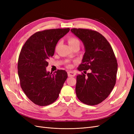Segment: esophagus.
I'll list each match as a JSON object with an SVG mask.
<instances>
[{"label":"esophagus","instance_id":"1","mask_svg":"<svg viewBox=\"0 0 134 134\" xmlns=\"http://www.w3.org/2000/svg\"><path fill=\"white\" fill-rule=\"evenodd\" d=\"M68 76H69V77H73L76 75V74H75V72H74L72 71H68Z\"/></svg>","mask_w":134,"mask_h":134}]
</instances>
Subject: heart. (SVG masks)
Masks as SVG:
<instances>
[{"label": "heart", "mask_w": 134, "mask_h": 134, "mask_svg": "<svg viewBox=\"0 0 134 134\" xmlns=\"http://www.w3.org/2000/svg\"><path fill=\"white\" fill-rule=\"evenodd\" d=\"M68 43L71 47L77 45V44H78V45H79V44H80V42L79 41V40L75 38V37H70L68 39ZM58 46H59V44H58L57 46H56V47H57Z\"/></svg>", "instance_id": "b5f03b06"}]
</instances>
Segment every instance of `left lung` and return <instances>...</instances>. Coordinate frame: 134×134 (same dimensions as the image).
I'll list each match as a JSON object with an SVG mask.
<instances>
[{
	"label": "left lung",
	"instance_id": "obj_1",
	"mask_svg": "<svg viewBox=\"0 0 134 134\" xmlns=\"http://www.w3.org/2000/svg\"><path fill=\"white\" fill-rule=\"evenodd\" d=\"M71 32L82 41L85 53L79 71L91 69L86 76H76L78 98L90 106L101 103L110 94L116 84L117 63L113 49L99 32L89 29L72 28Z\"/></svg>",
	"mask_w": 134,
	"mask_h": 134
}]
</instances>
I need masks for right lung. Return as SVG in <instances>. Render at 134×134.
<instances>
[{"label": "right lung", "mask_w": 134, "mask_h": 134, "mask_svg": "<svg viewBox=\"0 0 134 134\" xmlns=\"http://www.w3.org/2000/svg\"><path fill=\"white\" fill-rule=\"evenodd\" d=\"M69 30L58 28L36 32L27 40L20 52L18 73L21 87L28 98L38 106L54 102L68 78L65 70H58L52 74L46 68L59 40Z\"/></svg>", "instance_id": "obj_1"}]
</instances>
